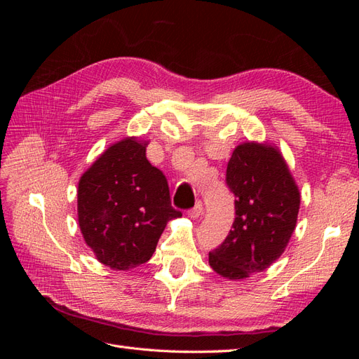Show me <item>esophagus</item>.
I'll use <instances>...</instances> for the list:
<instances>
[{"label": "esophagus", "mask_w": 359, "mask_h": 359, "mask_svg": "<svg viewBox=\"0 0 359 359\" xmlns=\"http://www.w3.org/2000/svg\"><path fill=\"white\" fill-rule=\"evenodd\" d=\"M202 212H203V205H202L201 201H198L196 205H194V208L189 211V215L194 220V219H199V217L202 215Z\"/></svg>", "instance_id": "esophagus-1"}]
</instances>
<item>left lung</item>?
Masks as SVG:
<instances>
[{"mask_svg":"<svg viewBox=\"0 0 359 359\" xmlns=\"http://www.w3.org/2000/svg\"><path fill=\"white\" fill-rule=\"evenodd\" d=\"M226 182L235 194V220L210 265L229 280L262 273L283 255L295 231L301 194L280 149L244 142L227 163Z\"/></svg>","mask_w":359,"mask_h":359,"instance_id":"left-lung-1","label":"left lung"}]
</instances>
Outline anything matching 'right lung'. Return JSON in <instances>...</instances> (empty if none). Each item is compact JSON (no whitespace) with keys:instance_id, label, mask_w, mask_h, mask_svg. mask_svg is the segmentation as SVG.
<instances>
[{"instance_id":"obj_1","label":"right lung","mask_w":359,"mask_h":359,"mask_svg":"<svg viewBox=\"0 0 359 359\" xmlns=\"http://www.w3.org/2000/svg\"><path fill=\"white\" fill-rule=\"evenodd\" d=\"M148 140L136 136L112 144L78 184V222L95 259L115 271L142 265L156 252L172 208L168 181L147 160Z\"/></svg>"}]
</instances>
